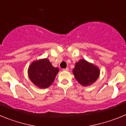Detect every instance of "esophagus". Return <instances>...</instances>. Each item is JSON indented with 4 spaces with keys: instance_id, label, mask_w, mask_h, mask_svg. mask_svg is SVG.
I'll use <instances>...</instances> for the list:
<instances>
[{
    "instance_id": "34e87169",
    "label": "esophagus",
    "mask_w": 126,
    "mask_h": 126,
    "mask_svg": "<svg viewBox=\"0 0 126 126\" xmlns=\"http://www.w3.org/2000/svg\"><path fill=\"white\" fill-rule=\"evenodd\" d=\"M69 69L68 67H66V68L64 69H63V71H69Z\"/></svg>"
}]
</instances>
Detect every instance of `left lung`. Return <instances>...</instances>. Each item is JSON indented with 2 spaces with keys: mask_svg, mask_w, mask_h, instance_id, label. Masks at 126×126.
I'll return each instance as SVG.
<instances>
[{
  "mask_svg": "<svg viewBox=\"0 0 126 126\" xmlns=\"http://www.w3.org/2000/svg\"><path fill=\"white\" fill-rule=\"evenodd\" d=\"M73 72L76 79L84 86L94 83L100 75L98 67L84 59H81L76 63Z\"/></svg>",
  "mask_w": 126,
  "mask_h": 126,
  "instance_id": "1",
  "label": "left lung"
}]
</instances>
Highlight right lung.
<instances>
[{
  "label": "right lung",
  "instance_id": "obj_1",
  "mask_svg": "<svg viewBox=\"0 0 126 126\" xmlns=\"http://www.w3.org/2000/svg\"><path fill=\"white\" fill-rule=\"evenodd\" d=\"M47 59L38 60L30 64L28 73L30 80L40 88H47L52 84L59 72Z\"/></svg>",
  "mask_w": 126,
  "mask_h": 126
}]
</instances>
